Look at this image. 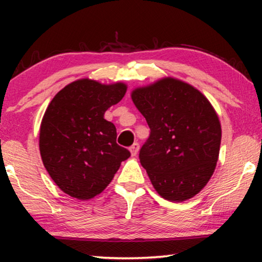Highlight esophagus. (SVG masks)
<instances>
[{
  "mask_svg": "<svg viewBox=\"0 0 262 262\" xmlns=\"http://www.w3.org/2000/svg\"><path fill=\"white\" fill-rule=\"evenodd\" d=\"M138 150H139V144H138V143H134V144L130 146V151H131V155L132 156L137 155Z\"/></svg>",
  "mask_w": 262,
  "mask_h": 262,
  "instance_id": "esophagus-1",
  "label": "esophagus"
}]
</instances>
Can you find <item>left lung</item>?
I'll list each match as a JSON object with an SVG mask.
<instances>
[{"instance_id": "left-lung-1", "label": "left lung", "mask_w": 262, "mask_h": 262, "mask_svg": "<svg viewBox=\"0 0 262 262\" xmlns=\"http://www.w3.org/2000/svg\"><path fill=\"white\" fill-rule=\"evenodd\" d=\"M131 98L150 127L139 161L154 188L170 202L194 196L220 155L222 128L212 105L198 89L171 77L135 89Z\"/></svg>"}]
</instances>
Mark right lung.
Segmentation results:
<instances>
[{
  "mask_svg": "<svg viewBox=\"0 0 262 262\" xmlns=\"http://www.w3.org/2000/svg\"><path fill=\"white\" fill-rule=\"evenodd\" d=\"M124 83L101 84L83 78L56 94L39 134L42 163L56 185L87 200L105 189L130 151L117 144L114 124L103 114L124 98Z\"/></svg>",
  "mask_w": 262,
  "mask_h": 262,
  "instance_id": "1",
  "label": "right lung"
}]
</instances>
